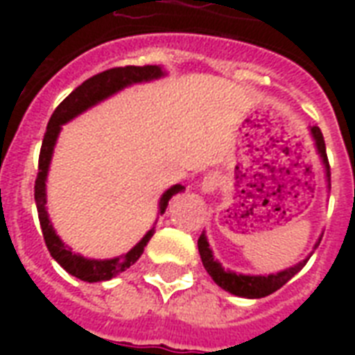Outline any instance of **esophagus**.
I'll return each instance as SVG.
<instances>
[{
  "mask_svg": "<svg viewBox=\"0 0 355 355\" xmlns=\"http://www.w3.org/2000/svg\"><path fill=\"white\" fill-rule=\"evenodd\" d=\"M219 184H221V175L217 171H210L208 175H205V178H202L200 189H202L205 193H214V191L219 188Z\"/></svg>",
  "mask_w": 355,
  "mask_h": 355,
  "instance_id": "34e87169",
  "label": "esophagus"
}]
</instances>
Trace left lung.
Returning a JSON list of instances; mask_svg holds the SVG:
<instances>
[{"label":"left lung","instance_id":"left-lung-1","mask_svg":"<svg viewBox=\"0 0 355 355\" xmlns=\"http://www.w3.org/2000/svg\"><path fill=\"white\" fill-rule=\"evenodd\" d=\"M309 130H311V136H313L317 155L320 156V162H322V166H324L326 182H328V189H330V164H328V156H326L324 138H322V132H320L319 127H311ZM320 237L317 239V243H315L313 250L319 247ZM197 245H199V254L200 259H202V265H205V269L208 270V275L211 276V280L216 282L217 286L221 287V289H225V291L232 293L236 297L243 298H263L267 297V295H272L275 291H278L282 286H286L287 282L297 275L298 270L302 269L304 265L308 263V259L311 258V254H313V250H311V252L306 256V259L298 261L297 265H293L289 269L280 270V272H272V275H241V272H234V270L230 269H225V267L214 258V252H211L210 243L206 239L205 232L200 234Z\"/></svg>","mask_w":355,"mask_h":355}]
</instances>
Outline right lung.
<instances>
[{"mask_svg": "<svg viewBox=\"0 0 355 355\" xmlns=\"http://www.w3.org/2000/svg\"><path fill=\"white\" fill-rule=\"evenodd\" d=\"M166 71L160 66H125V68H112L97 73L85 80L83 85L77 86L66 99H64L53 112L51 119L47 123L46 134H44V141H42L40 158H38V175H36L35 182V200L36 210H38V219H40L42 234H44V241L47 245V250L53 256L62 269H66L71 276L79 278L83 282H105L110 280L114 276H118L130 265H134L144 254V248L155 234V227L150 228L149 232L145 234L136 245H134L128 252L121 254L118 258L110 259H92L85 258L80 254L71 252L68 245L57 236L55 228H53L49 216H47V195H46V182H47V171H49V164H51L53 150L57 145V138L60 130H62L64 123L71 121L77 118L79 114L86 112L88 108L96 107L97 103L105 101L114 94L121 92L130 85H138V83H149V80L160 79L164 77ZM184 191V186L175 184L169 189L164 191L158 202V216L166 211L169 200L173 195Z\"/></svg>", "mask_w": 355, "mask_h": 355, "instance_id": "1", "label": "right lung"}]
</instances>
